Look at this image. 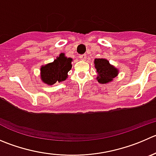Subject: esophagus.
<instances>
[{"mask_svg":"<svg viewBox=\"0 0 156 156\" xmlns=\"http://www.w3.org/2000/svg\"><path fill=\"white\" fill-rule=\"evenodd\" d=\"M80 59L81 60H83V61H85V60H87V55L86 54L80 55Z\"/></svg>","mask_w":156,"mask_h":156,"instance_id":"esophagus-1","label":"esophagus"}]
</instances>
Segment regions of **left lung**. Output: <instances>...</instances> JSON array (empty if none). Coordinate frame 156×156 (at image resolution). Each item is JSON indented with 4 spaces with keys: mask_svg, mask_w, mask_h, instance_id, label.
I'll return each instance as SVG.
<instances>
[{
    "mask_svg": "<svg viewBox=\"0 0 156 156\" xmlns=\"http://www.w3.org/2000/svg\"><path fill=\"white\" fill-rule=\"evenodd\" d=\"M94 66L96 69V80L102 84H106L112 82L119 74V69L110 64L109 61L104 58L94 60Z\"/></svg>",
    "mask_w": 156,
    "mask_h": 156,
    "instance_id": "obj_1",
    "label": "left lung"
}]
</instances>
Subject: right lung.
<instances>
[{"label":"right lung","instance_id":"add662e5","mask_svg":"<svg viewBox=\"0 0 156 156\" xmlns=\"http://www.w3.org/2000/svg\"><path fill=\"white\" fill-rule=\"evenodd\" d=\"M73 59L61 53L53 62L41 67V80L44 83L51 86L67 79L68 72L72 68Z\"/></svg>","mask_w":156,"mask_h":156}]
</instances>
